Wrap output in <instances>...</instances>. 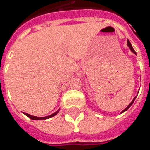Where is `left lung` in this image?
<instances>
[{
  "mask_svg": "<svg viewBox=\"0 0 150 150\" xmlns=\"http://www.w3.org/2000/svg\"><path fill=\"white\" fill-rule=\"evenodd\" d=\"M127 45H128V47H129V49L131 50V52H133V53H134V54L136 55L135 51H134V48H133V47H132V45H131V43H130V42H129V40H127ZM135 98H136V97H135V98H134V99H133V101H132V102H131V103H130L129 104V105H128V107H127V108H124V110H123V111H122V112H121V113H123V112H125V111H126V110H128V109H129V108L130 106H131V105H132V104H133V103H134V100H135Z\"/></svg>",
  "mask_w": 150,
  "mask_h": 150,
  "instance_id": "1",
  "label": "left lung"
}]
</instances>
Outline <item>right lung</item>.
Returning <instances> with one entry per match:
<instances>
[{
  "mask_svg": "<svg viewBox=\"0 0 150 150\" xmlns=\"http://www.w3.org/2000/svg\"><path fill=\"white\" fill-rule=\"evenodd\" d=\"M59 110H60V108L57 111V112H55L54 113H52V114H51L49 116H46V117H37V116H32L31 114H28V113H26V112H24L25 113V115H26L28 118H30L32 120H43V119H47V118H52V117H54L55 115H57L58 112H59Z\"/></svg>",
  "mask_w": 150,
  "mask_h": 150,
  "instance_id": "obj_1",
  "label": "right lung"
}]
</instances>
